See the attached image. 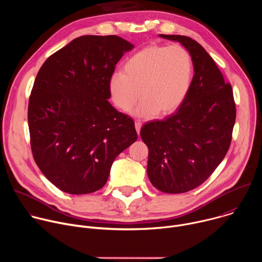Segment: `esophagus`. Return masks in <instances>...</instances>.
Wrapping results in <instances>:
<instances>
[{
	"mask_svg": "<svg viewBox=\"0 0 262 262\" xmlns=\"http://www.w3.org/2000/svg\"><path fill=\"white\" fill-rule=\"evenodd\" d=\"M135 126H136V130L138 133V135L140 134V129H141V126H142V123L140 121H136L135 122Z\"/></svg>",
	"mask_w": 262,
	"mask_h": 262,
	"instance_id": "esophagus-1",
	"label": "esophagus"
}]
</instances>
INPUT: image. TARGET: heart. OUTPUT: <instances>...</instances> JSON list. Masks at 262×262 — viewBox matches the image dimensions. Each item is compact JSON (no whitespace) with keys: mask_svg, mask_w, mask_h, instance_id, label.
<instances>
[{"mask_svg":"<svg viewBox=\"0 0 262 262\" xmlns=\"http://www.w3.org/2000/svg\"><path fill=\"white\" fill-rule=\"evenodd\" d=\"M192 78L193 61L183 47L151 45L128 58L123 72L112 74L108 90L123 112L132 111L141 96L136 115L149 118L175 112L188 96Z\"/></svg>","mask_w":262,"mask_h":262,"instance_id":"b5f03b06","label":"heart"}]
</instances>
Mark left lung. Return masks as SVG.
Masks as SVG:
<instances>
[{
  "instance_id": "obj_1",
  "label": "left lung",
  "mask_w": 262,
  "mask_h": 262,
  "mask_svg": "<svg viewBox=\"0 0 262 262\" xmlns=\"http://www.w3.org/2000/svg\"><path fill=\"white\" fill-rule=\"evenodd\" d=\"M160 36L188 50L195 73L175 113L145 123L140 134L149 151V180L161 192L180 194L202 184L225 158L236 108L231 85L202 46L188 36Z\"/></svg>"
}]
</instances>
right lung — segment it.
<instances>
[{
	"instance_id": "add662e5",
	"label": "right lung",
	"mask_w": 262,
	"mask_h": 262,
	"mask_svg": "<svg viewBox=\"0 0 262 262\" xmlns=\"http://www.w3.org/2000/svg\"><path fill=\"white\" fill-rule=\"evenodd\" d=\"M133 49L116 35L81 36L37 73L28 107L32 154L65 193L101 189L116 157L138 139L134 120L107 100L115 66Z\"/></svg>"
}]
</instances>
